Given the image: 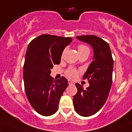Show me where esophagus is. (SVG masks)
<instances>
[{
  "instance_id": "1",
  "label": "esophagus",
  "mask_w": 132,
  "mask_h": 132,
  "mask_svg": "<svg viewBox=\"0 0 132 132\" xmlns=\"http://www.w3.org/2000/svg\"><path fill=\"white\" fill-rule=\"evenodd\" d=\"M68 83H69V85H75V82L73 81L70 80V79H68Z\"/></svg>"
}]
</instances>
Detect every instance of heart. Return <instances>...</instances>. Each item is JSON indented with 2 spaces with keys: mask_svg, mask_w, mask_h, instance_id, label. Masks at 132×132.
<instances>
[{
  "mask_svg": "<svg viewBox=\"0 0 132 132\" xmlns=\"http://www.w3.org/2000/svg\"><path fill=\"white\" fill-rule=\"evenodd\" d=\"M64 51H65V50H64L63 53H62L61 58H63ZM78 53L79 54V53H83V52H86V51L89 52V48H88L87 46H85V45L79 44L78 46ZM77 73H78V71L76 70V69L73 68H69L68 69L67 71H66V75H67V76H68L69 78H74L76 77V75H77Z\"/></svg>",
  "mask_w": 132,
  "mask_h": 132,
  "instance_id": "1",
  "label": "heart"
}]
</instances>
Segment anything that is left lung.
<instances>
[{
  "mask_svg": "<svg viewBox=\"0 0 132 132\" xmlns=\"http://www.w3.org/2000/svg\"><path fill=\"white\" fill-rule=\"evenodd\" d=\"M77 39L90 44L93 49V61L83 79H88L89 86L84 89L76 83L77 93L73 96L75 111L82 117H90L98 112L106 102L112 84L113 59L109 44L95 35L77 36Z\"/></svg>",
  "mask_w": 132,
  "mask_h": 132,
  "instance_id": "left-lung-1",
  "label": "left lung"
}]
</instances>
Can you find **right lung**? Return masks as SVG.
Masks as SVG:
<instances>
[{"instance_id":"1","label":"right lung","mask_w":132,"mask_h":132,"mask_svg":"<svg viewBox=\"0 0 132 132\" xmlns=\"http://www.w3.org/2000/svg\"><path fill=\"white\" fill-rule=\"evenodd\" d=\"M71 41L69 37L43 34L29 44L23 68L24 89L32 107L40 115L50 116L58 110L68 81L64 76L53 80L51 69L60 63L64 49Z\"/></svg>"}]
</instances>
